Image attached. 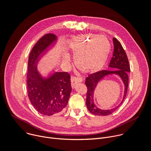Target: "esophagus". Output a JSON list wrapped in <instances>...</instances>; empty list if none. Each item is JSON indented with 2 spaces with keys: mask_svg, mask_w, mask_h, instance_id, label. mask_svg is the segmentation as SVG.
<instances>
[{
  "mask_svg": "<svg viewBox=\"0 0 151 151\" xmlns=\"http://www.w3.org/2000/svg\"><path fill=\"white\" fill-rule=\"evenodd\" d=\"M83 81L82 78L81 77H71V87L73 88L75 87V86L77 83H80Z\"/></svg>",
  "mask_w": 151,
  "mask_h": 151,
  "instance_id": "1",
  "label": "esophagus"
}]
</instances>
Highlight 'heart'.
Returning a JSON list of instances; mask_svg holds the SVG:
<instances>
[{"mask_svg": "<svg viewBox=\"0 0 151 151\" xmlns=\"http://www.w3.org/2000/svg\"><path fill=\"white\" fill-rule=\"evenodd\" d=\"M75 63L84 73H96L105 65L110 52V44L104 36L93 35H79L75 37L70 45ZM70 61L68 55L64 56Z\"/></svg>", "mask_w": 151, "mask_h": 151, "instance_id": "b5f03b06", "label": "heart"}]
</instances>
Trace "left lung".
<instances>
[{
    "label": "left lung",
    "mask_w": 151,
    "mask_h": 151,
    "mask_svg": "<svg viewBox=\"0 0 151 151\" xmlns=\"http://www.w3.org/2000/svg\"><path fill=\"white\" fill-rule=\"evenodd\" d=\"M114 52L109 64V67L114 70H102L92 74L86 78L85 84L87 88L86 96V105L89 112L96 115H108L114 112L124 100L129 85V73L130 71L129 60L122 44L115 37L113 38ZM118 75L123 81L125 85V93L122 102L114 109L109 110H101L94 102V92L98 83L105 76L108 75Z\"/></svg>",
    "instance_id": "1"
}]
</instances>
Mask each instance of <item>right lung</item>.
Listing matches in <instances>:
<instances>
[{
  "label": "right lung",
  "instance_id": "add662e5",
  "mask_svg": "<svg viewBox=\"0 0 151 151\" xmlns=\"http://www.w3.org/2000/svg\"><path fill=\"white\" fill-rule=\"evenodd\" d=\"M57 41L56 35H44L35 45L28 61L27 88L28 98L34 108L45 115L61 112L68 104L71 92L70 75L55 72L43 77L38 71L37 64L51 45Z\"/></svg>",
  "mask_w": 151,
  "mask_h": 151
}]
</instances>
